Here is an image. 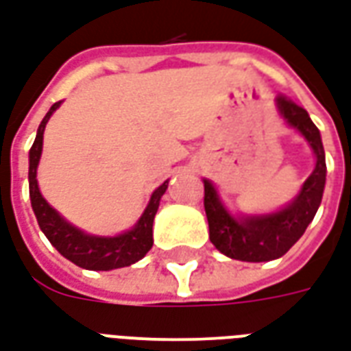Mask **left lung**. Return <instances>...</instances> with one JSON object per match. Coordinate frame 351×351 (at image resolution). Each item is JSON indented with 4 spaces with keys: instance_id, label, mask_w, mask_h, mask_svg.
Instances as JSON below:
<instances>
[{
    "instance_id": "left-lung-1",
    "label": "left lung",
    "mask_w": 351,
    "mask_h": 351,
    "mask_svg": "<svg viewBox=\"0 0 351 351\" xmlns=\"http://www.w3.org/2000/svg\"><path fill=\"white\" fill-rule=\"evenodd\" d=\"M277 108L290 126L305 136L316 154V167L292 204L271 215L236 221L217 199L214 186L204 180V212L208 217L210 241L223 255L234 261L266 262L279 258L300 240L320 206L326 186V154L320 132L308 113L285 95L277 96Z\"/></svg>"
}]
</instances>
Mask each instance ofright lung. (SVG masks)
Returning <instances> with one entry per match:
<instances>
[{"mask_svg": "<svg viewBox=\"0 0 351 351\" xmlns=\"http://www.w3.org/2000/svg\"><path fill=\"white\" fill-rule=\"evenodd\" d=\"M59 104L61 102L53 104L50 111L46 113L43 123L38 126L35 143L29 150V197L33 212L37 215L38 227L43 228V232L50 240L51 245L64 258L74 262L80 268L108 271V269L124 268V266L141 261L152 247V223H154V215L160 206V199L167 189V182H163L152 193L149 206L143 212L141 219L137 221L136 227L124 234L115 236V238L89 236L64 221L40 195L37 184V165L40 160V152H43L44 128H46V123L51 113L59 108Z\"/></svg>", "mask_w": 351, "mask_h": 351, "instance_id": "obj_1", "label": "right lung"}]
</instances>
